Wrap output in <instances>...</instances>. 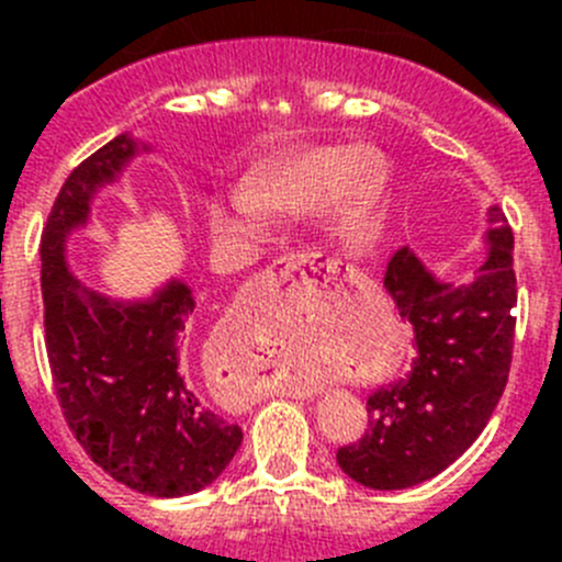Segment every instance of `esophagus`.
I'll return each instance as SVG.
<instances>
[{"instance_id":"esophagus-1","label":"esophagus","mask_w":562,"mask_h":562,"mask_svg":"<svg viewBox=\"0 0 562 562\" xmlns=\"http://www.w3.org/2000/svg\"><path fill=\"white\" fill-rule=\"evenodd\" d=\"M339 271H342V260L328 258V255H323V252H293V255H285V258L274 260V263L263 271V280H266V285H271L269 291H274V288L296 280V277L299 280L313 282V285L328 288V285H334V280L339 277ZM296 394L310 396L313 394V389L296 386Z\"/></svg>"}]
</instances>
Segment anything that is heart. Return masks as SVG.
Instances as JSON below:
<instances>
[{
  "label": "heart",
  "mask_w": 562,
  "mask_h": 562,
  "mask_svg": "<svg viewBox=\"0 0 562 562\" xmlns=\"http://www.w3.org/2000/svg\"><path fill=\"white\" fill-rule=\"evenodd\" d=\"M383 171L367 151L350 146H304L260 162L234 190L209 206V228L223 241H247L266 234L269 214L304 212L326 203L334 223L350 225L378 206Z\"/></svg>",
  "instance_id": "obj_1"
}]
</instances>
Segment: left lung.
Instances as JSON below:
<instances>
[{
    "mask_svg": "<svg viewBox=\"0 0 562 562\" xmlns=\"http://www.w3.org/2000/svg\"><path fill=\"white\" fill-rule=\"evenodd\" d=\"M490 252L464 285L438 280L407 247L389 260L383 288L413 326L416 359L400 381L372 391L364 435L337 451L356 484L407 490L435 479L484 432L508 383L517 317L514 234L497 206Z\"/></svg>",
    "mask_w": 562,
    "mask_h": 562,
    "instance_id": "obj_1",
    "label": "left lung"
}]
</instances>
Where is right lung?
I'll return each mask as SVG.
<instances>
[{
    "instance_id": "obj_1",
    "label": "right lung",
    "mask_w": 562,
    "mask_h": 562,
    "mask_svg": "<svg viewBox=\"0 0 562 562\" xmlns=\"http://www.w3.org/2000/svg\"><path fill=\"white\" fill-rule=\"evenodd\" d=\"M135 155L138 144L116 135L67 176L50 206L40 241L45 350L61 416L92 462L135 492L181 497L212 484L241 446L239 424L209 411L187 361L192 291L171 280L144 302H113L65 260L94 192Z\"/></svg>"
}]
</instances>
